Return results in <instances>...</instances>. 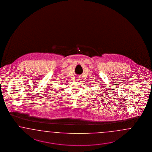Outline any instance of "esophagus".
Returning <instances> with one entry per match:
<instances>
[{
    "label": "esophagus",
    "mask_w": 152,
    "mask_h": 152,
    "mask_svg": "<svg viewBox=\"0 0 152 152\" xmlns=\"http://www.w3.org/2000/svg\"><path fill=\"white\" fill-rule=\"evenodd\" d=\"M78 78H79V77H77V79H78Z\"/></svg>",
    "instance_id": "obj_1"
}]
</instances>
